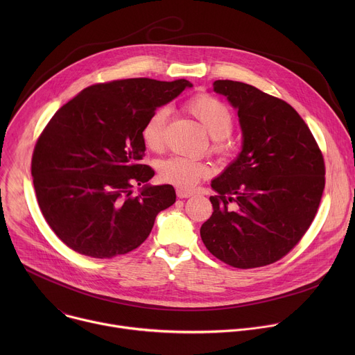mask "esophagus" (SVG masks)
<instances>
[{"label": "esophagus", "mask_w": 355, "mask_h": 355, "mask_svg": "<svg viewBox=\"0 0 355 355\" xmlns=\"http://www.w3.org/2000/svg\"><path fill=\"white\" fill-rule=\"evenodd\" d=\"M175 192H177L178 198H189V196H192L191 191H187V189H182V188H178Z\"/></svg>", "instance_id": "esophagus-1"}]
</instances>
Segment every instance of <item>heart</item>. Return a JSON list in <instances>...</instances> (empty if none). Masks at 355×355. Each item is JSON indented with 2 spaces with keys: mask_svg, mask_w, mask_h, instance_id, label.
I'll use <instances>...</instances> for the list:
<instances>
[{
  "mask_svg": "<svg viewBox=\"0 0 355 355\" xmlns=\"http://www.w3.org/2000/svg\"><path fill=\"white\" fill-rule=\"evenodd\" d=\"M187 110L204 125L207 132L214 137V151L225 153L229 147L226 139L234 128V116L230 108L218 96L200 94L188 101ZM168 115L170 110L167 107H162L147 118L141 129V136L147 147L159 150L163 146ZM209 173L211 168L207 163L184 156H171L159 164L160 180L180 188L193 187L198 181L208 177Z\"/></svg>",
  "mask_w": 355,
  "mask_h": 355,
  "instance_id": "1",
  "label": "heart"
}]
</instances>
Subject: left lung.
<instances>
[{"label": "left lung", "mask_w": 355, "mask_h": 355, "mask_svg": "<svg viewBox=\"0 0 355 355\" xmlns=\"http://www.w3.org/2000/svg\"><path fill=\"white\" fill-rule=\"evenodd\" d=\"M237 110L243 150L212 181V216L200 226L209 252L234 268L272 264L312 225L324 189V159L311 129L285 101L250 84L216 80Z\"/></svg>", "instance_id": "1"}]
</instances>
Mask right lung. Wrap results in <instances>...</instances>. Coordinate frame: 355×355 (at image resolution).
I'll use <instances>...</instances> for the list:
<instances>
[{
  "mask_svg": "<svg viewBox=\"0 0 355 355\" xmlns=\"http://www.w3.org/2000/svg\"><path fill=\"white\" fill-rule=\"evenodd\" d=\"M192 84L184 78L98 83L64 104L40 133L32 177L43 218L71 250L112 259L137 248L159 212L175 202L173 185L146 182L141 129L159 107ZM133 184H143L133 197Z\"/></svg>",
  "mask_w": 355,
  "mask_h": 355,
  "instance_id": "add662e5",
  "label": "right lung"
}]
</instances>
